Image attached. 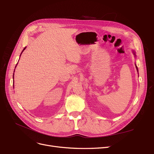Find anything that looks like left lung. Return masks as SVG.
Here are the masks:
<instances>
[{
    "mask_svg": "<svg viewBox=\"0 0 154 154\" xmlns=\"http://www.w3.org/2000/svg\"><path fill=\"white\" fill-rule=\"evenodd\" d=\"M136 69H137L138 70V68H137V66H136Z\"/></svg>",
    "mask_w": 154,
    "mask_h": 154,
    "instance_id": "left-lung-1",
    "label": "left lung"
}]
</instances>
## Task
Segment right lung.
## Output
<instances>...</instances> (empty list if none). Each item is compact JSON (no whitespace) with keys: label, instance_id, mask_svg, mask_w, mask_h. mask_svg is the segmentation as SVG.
<instances>
[{"label":"right lung","instance_id":"add662e5","mask_svg":"<svg viewBox=\"0 0 154 154\" xmlns=\"http://www.w3.org/2000/svg\"><path fill=\"white\" fill-rule=\"evenodd\" d=\"M25 48H24V49H23V50H25Z\"/></svg>","mask_w":154,"mask_h":154}]
</instances>
